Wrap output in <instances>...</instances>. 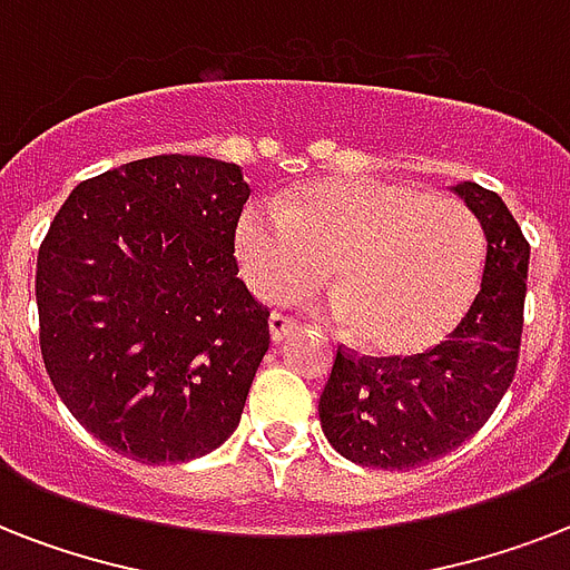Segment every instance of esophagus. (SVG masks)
Instances as JSON below:
<instances>
[{
  "label": "esophagus",
  "mask_w": 570,
  "mask_h": 570,
  "mask_svg": "<svg viewBox=\"0 0 570 570\" xmlns=\"http://www.w3.org/2000/svg\"><path fill=\"white\" fill-rule=\"evenodd\" d=\"M295 328H298V325H295L289 316H284V313H272V320H268V334H272L275 343H284Z\"/></svg>",
  "instance_id": "1"
}]
</instances>
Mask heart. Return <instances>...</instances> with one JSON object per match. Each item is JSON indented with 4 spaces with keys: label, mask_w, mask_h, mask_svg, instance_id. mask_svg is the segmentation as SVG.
<instances>
[{
    "label": "heart",
    "mask_w": 570,
    "mask_h": 570,
    "mask_svg": "<svg viewBox=\"0 0 570 570\" xmlns=\"http://www.w3.org/2000/svg\"><path fill=\"white\" fill-rule=\"evenodd\" d=\"M242 275L259 298L293 302L328 275L331 316L375 355H420L473 302L485 263L476 215L411 183L331 177L284 209L245 206L236 224Z\"/></svg>",
    "instance_id": "heart-1"
}]
</instances>
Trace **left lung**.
<instances>
[{"label": "left lung", "mask_w": 570, "mask_h": 570, "mask_svg": "<svg viewBox=\"0 0 570 570\" xmlns=\"http://www.w3.org/2000/svg\"><path fill=\"white\" fill-rule=\"evenodd\" d=\"M455 195L485 230L479 295L441 346L411 357L337 348L320 396L322 432L340 455L379 470L441 459L488 423L521 355L530 242L497 191L459 183Z\"/></svg>", "instance_id": "left-lung-1"}]
</instances>
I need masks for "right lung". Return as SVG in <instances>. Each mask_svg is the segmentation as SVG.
Segmentation results:
<instances>
[{"label": "right lung", "instance_id": "add662e5", "mask_svg": "<svg viewBox=\"0 0 570 570\" xmlns=\"http://www.w3.org/2000/svg\"><path fill=\"white\" fill-rule=\"evenodd\" d=\"M242 168L150 156L79 183L38 250L40 355L79 423L141 464L218 450L268 352L233 239Z\"/></svg>", "mask_w": 570, "mask_h": 570}]
</instances>
